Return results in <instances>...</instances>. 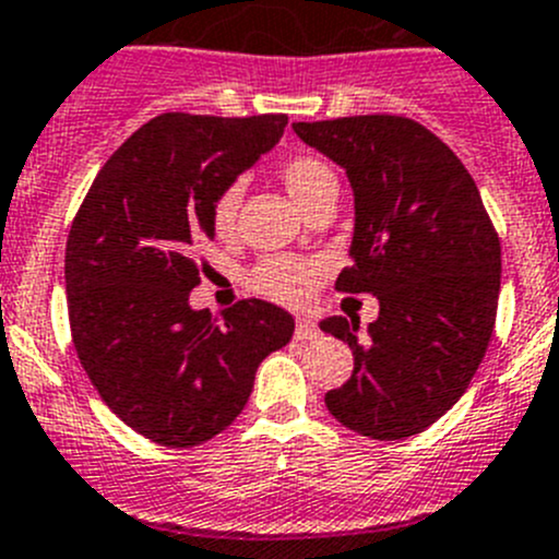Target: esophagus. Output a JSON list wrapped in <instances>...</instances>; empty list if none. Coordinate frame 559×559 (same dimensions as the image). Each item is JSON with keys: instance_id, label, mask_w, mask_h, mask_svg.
<instances>
[{"instance_id": "34e87169", "label": "esophagus", "mask_w": 559, "mask_h": 559, "mask_svg": "<svg viewBox=\"0 0 559 559\" xmlns=\"http://www.w3.org/2000/svg\"><path fill=\"white\" fill-rule=\"evenodd\" d=\"M316 337H318L316 323L307 321V318H299V321H296V340H316Z\"/></svg>"}]
</instances>
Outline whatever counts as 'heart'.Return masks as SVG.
I'll return each instance as SVG.
<instances>
[{
    "instance_id": "b5f03b06",
    "label": "heart",
    "mask_w": 559,
    "mask_h": 559,
    "mask_svg": "<svg viewBox=\"0 0 559 559\" xmlns=\"http://www.w3.org/2000/svg\"><path fill=\"white\" fill-rule=\"evenodd\" d=\"M280 180L288 189L301 209L312 205L326 197L329 191H337V178L332 167L318 156H290L280 164ZM238 205H241V186L230 183L214 197L211 203V227L219 238H230L236 233ZM323 269L318 260L296 258V254H271L260 260L249 274V288L263 299L276 305L301 307L312 299L321 283Z\"/></svg>"
}]
</instances>
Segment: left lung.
Returning a JSON list of instances; mask_svg holds the SVG:
<instances>
[{"instance_id":"8db88e82","label":"left lung","mask_w":559,"mask_h":559,"mask_svg":"<svg viewBox=\"0 0 559 559\" xmlns=\"http://www.w3.org/2000/svg\"><path fill=\"white\" fill-rule=\"evenodd\" d=\"M354 186V263L334 288L379 296V321L326 318L354 348V373L326 408L356 433H419L469 386L497 321L502 249L475 180L433 131L403 115L296 123Z\"/></svg>"}]
</instances>
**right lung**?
I'll return each mask as SVG.
<instances>
[{
	"mask_svg": "<svg viewBox=\"0 0 559 559\" xmlns=\"http://www.w3.org/2000/svg\"><path fill=\"white\" fill-rule=\"evenodd\" d=\"M285 126L288 115L164 111L106 158L73 216V348L100 401L162 448L222 433L247 406L258 365L294 337V318L269 301H236L219 323L189 307L214 197Z\"/></svg>",
	"mask_w": 559,
	"mask_h": 559,
	"instance_id": "1",
	"label": "right lung"
}]
</instances>
